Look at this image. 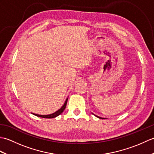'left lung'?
<instances>
[{
    "label": "left lung",
    "instance_id": "left-lung-1",
    "mask_svg": "<svg viewBox=\"0 0 154 154\" xmlns=\"http://www.w3.org/2000/svg\"><path fill=\"white\" fill-rule=\"evenodd\" d=\"M96 117H97V118H99V119H104V118H102V117H100V116H97V115H94Z\"/></svg>",
    "mask_w": 154,
    "mask_h": 154
}]
</instances>
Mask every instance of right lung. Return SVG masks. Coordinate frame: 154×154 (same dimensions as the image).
Returning <instances> with one entry per match:
<instances>
[{
    "label": "right lung",
    "instance_id": "1",
    "mask_svg": "<svg viewBox=\"0 0 154 154\" xmlns=\"http://www.w3.org/2000/svg\"><path fill=\"white\" fill-rule=\"evenodd\" d=\"M67 100H68V98H67V99L65 100L63 105L62 106L60 109L57 110L56 112H55L52 113L51 114H48V115H41V114H34V113H32V114H34V115H35V116H36L41 117V118H45V119H53V118H55V117H57V116H59L60 114H61L62 112H63V110H65V107H66Z\"/></svg>",
    "mask_w": 154,
    "mask_h": 154
}]
</instances>
